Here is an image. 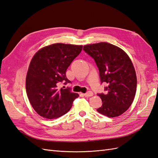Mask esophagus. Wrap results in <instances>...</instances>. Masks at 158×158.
Instances as JSON below:
<instances>
[{"label":"esophagus","mask_w":158,"mask_h":158,"mask_svg":"<svg viewBox=\"0 0 158 158\" xmlns=\"http://www.w3.org/2000/svg\"><path fill=\"white\" fill-rule=\"evenodd\" d=\"M83 95H84L85 97H91V96L94 95V94H93V93H92L91 91H89V92L86 93V94H83Z\"/></svg>","instance_id":"obj_1"}]
</instances>
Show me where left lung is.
Instances as JSON below:
<instances>
[{
  "instance_id": "8db88e82",
  "label": "left lung",
  "mask_w": 158,
  "mask_h": 158,
  "mask_svg": "<svg viewBox=\"0 0 158 158\" xmlns=\"http://www.w3.org/2000/svg\"><path fill=\"white\" fill-rule=\"evenodd\" d=\"M99 68L101 82L107 84L106 94H98L102 106L99 114L115 118L126 111L134 99L137 88L135 68L128 55L121 48L106 42L83 46Z\"/></svg>"
}]
</instances>
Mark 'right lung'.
I'll use <instances>...</instances> for the list:
<instances>
[{"label":"right lung","mask_w":158,"mask_h":158,"mask_svg":"<svg viewBox=\"0 0 158 158\" xmlns=\"http://www.w3.org/2000/svg\"><path fill=\"white\" fill-rule=\"evenodd\" d=\"M82 45L55 43L39 49L32 58L26 77V91L35 111L47 119H56L70 110L79 94L59 89L66 71L82 51Z\"/></svg>","instance_id":"add662e5"}]
</instances>
